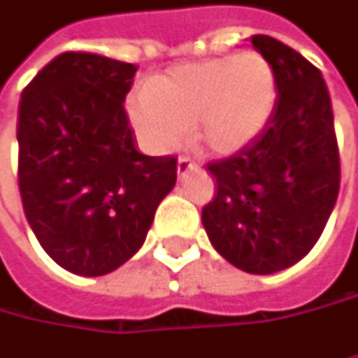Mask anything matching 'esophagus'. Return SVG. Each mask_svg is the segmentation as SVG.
Segmentation results:
<instances>
[{
  "label": "esophagus",
  "mask_w": 358,
  "mask_h": 358,
  "mask_svg": "<svg viewBox=\"0 0 358 358\" xmlns=\"http://www.w3.org/2000/svg\"><path fill=\"white\" fill-rule=\"evenodd\" d=\"M196 166H194V162H190V157H186V155H182L178 157V176L180 178H184L190 170H194Z\"/></svg>",
  "instance_id": "obj_1"
}]
</instances>
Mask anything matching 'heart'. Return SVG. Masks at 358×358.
I'll use <instances>...</instances> for the list:
<instances>
[{"instance_id": "1", "label": "heart", "mask_w": 358, "mask_h": 358, "mask_svg": "<svg viewBox=\"0 0 358 358\" xmlns=\"http://www.w3.org/2000/svg\"><path fill=\"white\" fill-rule=\"evenodd\" d=\"M273 65L254 50L180 63L131 90L127 116L153 151H172L192 139L213 157L250 147L268 127L276 108Z\"/></svg>"}]
</instances>
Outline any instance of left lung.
Segmentation results:
<instances>
[{"label": "left lung", "mask_w": 358, "mask_h": 358, "mask_svg": "<svg viewBox=\"0 0 358 358\" xmlns=\"http://www.w3.org/2000/svg\"><path fill=\"white\" fill-rule=\"evenodd\" d=\"M252 45L275 69V114L252 145L207 166L217 194L203 225L229 264L273 275L320 240L338 199L341 157L322 71L273 36L254 34Z\"/></svg>", "instance_id": "8db88e82"}]
</instances>
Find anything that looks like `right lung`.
<instances>
[{
    "instance_id": "right-lung-1",
    "label": "right lung",
    "mask_w": 358,
    "mask_h": 358,
    "mask_svg": "<svg viewBox=\"0 0 358 358\" xmlns=\"http://www.w3.org/2000/svg\"><path fill=\"white\" fill-rule=\"evenodd\" d=\"M137 67L92 52H63L22 92L17 184L26 219L65 271L102 276L139 252L176 157L135 147L124 98Z\"/></svg>"
}]
</instances>
